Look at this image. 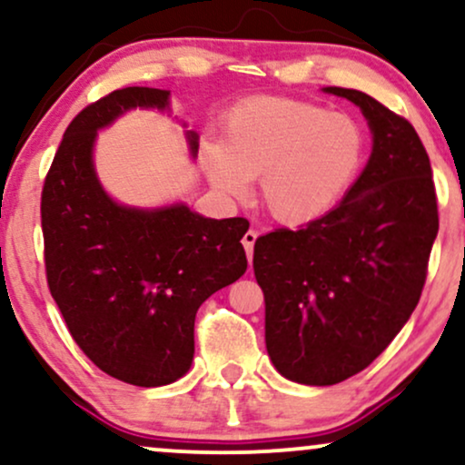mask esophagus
<instances>
[{
  "label": "esophagus",
  "mask_w": 465,
  "mask_h": 465,
  "mask_svg": "<svg viewBox=\"0 0 465 465\" xmlns=\"http://www.w3.org/2000/svg\"><path fill=\"white\" fill-rule=\"evenodd\" d=\"M255 240H257V232H253V229H249V232L242 236V247H244V251H247L249 264H251V257H253V244H255Z\"/></svg>",
  "instance_id": "esophagus-1"
}]
</instances>
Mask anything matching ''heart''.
I'll use <instances>...</instances> for the list:
<instances>
[{
  "mask_svg": "<svg viewBox=\"0 0 465 465\" xmlns=\"http://www.w3.org/2000/svg\"><path fill=\"white\" fill-rule=\"evenodd\" d=\"M366 155V136L351 116L299 99L253 97L227 114L223 143L203 149L216 188L244 197L262 177V201L277 221L299 225L346 193Z\"/></svg>",
  "mask_w": 465,
  "mask_h": 465,
  "instance_id": "obj_1",
  "label": "heart"
}]
</instances>
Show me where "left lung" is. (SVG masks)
<instances>
[{"label":"left lung","instance_id":"8db88e82","mask_svg":"<svg viewBox=\"0 0 465 465\" xmlns=\"http://www.w3.org/2000/svg\"><path fill=\"white\" fill-rule=\"evenodd\" d=\"M366 116L372 153L327 214L255 240L266 301V351L283 377L333 385L371 366L420 301L438 236V197L424 144L371 94L329 86Z\"/></svg>","mask_w":465,"mask_h":465}]
</instances>
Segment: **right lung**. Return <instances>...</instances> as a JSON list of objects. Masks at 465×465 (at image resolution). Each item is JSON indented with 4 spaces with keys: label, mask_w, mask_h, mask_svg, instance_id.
<instances>
[{
    "label": "right lung",
    "mask_w": 465,
    "mask_h": 465,
    "mask_svg": "<svg viewBox=\"0 0 465 465\" xmlns=\"http://www.w3.org/2000/svg\"><path fill=\"white\" fill-rule=\"evenodd\" d=\"M169 91L130 86L66 127L41 197L45 271L69 333L99 371L158 388L190 371L194 316L247 271V218H205L183 203L127 208L93 164L97 132L134 108H169ZM193 158L197 132H186Z\"/></svg>",
    "instance_id": "1"
}]
</instances>
